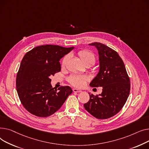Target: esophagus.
I'll return each mask as SVG.
<instances>
[{
  "label": "esophagus",
  "instance_id": "esophagus-1",
  "mask_svg": "<svg viewBox=\"0 0 149 149\" xmlns=\"http://www.w3.org/2000/svg\"><path fill=\"white\" fill-rule=\"evenodd\" d=\"M73 91L74 93H81V92H82V90H78V89H76V88H73Z\"/></svg>",
  "mask_w": 149,
  "mask_h": 149
}]
</instances>
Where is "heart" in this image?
<instances>
[{
	"label": "heart",
	"mask_w": 149,
	"mask_h": 149,
	"mask_svg": "<svg viewBox=\"0 0 149 149\" xmlns=\"http://www.w3.org/2000/svg\"><path fill=\"white\" fill-rule=\"evenodd\" d=\"M78 55L80 57L82 62L85 64L95 63V58L93 53L88 50H81L78 52ZM68 59V56H65L62 61V65H65ZM88 79V77L84 75H72L68 79V81L72 85L77 87H81L84 85L85 82Z\"/></svg>",
	"instance_id": "obj_1"
}]
</instances>
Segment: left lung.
<instances>
[{"mask_svg": "<svg viewBox=\"0 0 149 149\" xmlns=\"http://www.w3.org/2000/svg\"><path fill=\"white\" fill-rule=\"evenodd\" d=\"M99 54V71L90 85L102 87L97 95L89 93L85 109L98 119L113 117L123 107L129 97L130 84L123 60L117 52L100 42H93Z\"/></svg>", "mask_w": 149, "mask_h": 149, "instance_id": "1", "label": "left lung"}]
</instances>
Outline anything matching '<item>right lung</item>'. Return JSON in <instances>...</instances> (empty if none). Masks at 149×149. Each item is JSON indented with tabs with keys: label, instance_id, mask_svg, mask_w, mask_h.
<instances>
[{
	"label": "right lung",
	"instance_id": "obj_1",
	"mask_svg": "<svg viewBox=\"0 0 149 149\" xmlns=\"http://www.w3.org/2000/svg\"><path fill=\"white\" fill-rule=\"evenodd\" d=\"M74 47L43 45L25 54L16 78V88L20 102L32 114L46 117L63 105L73 90L68 86L55 90L50 76L60 72V59Z\"/></svg>",
	"mask_w": 149,
	"mask_h": 149
}]
</instances>
